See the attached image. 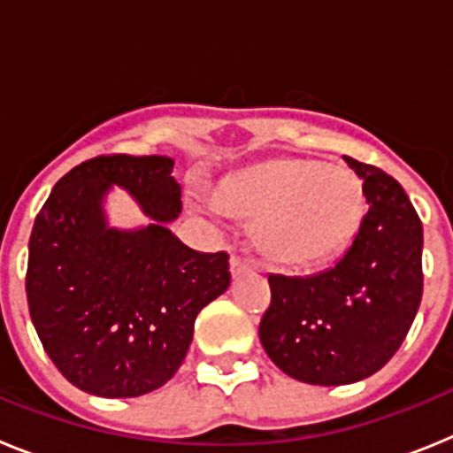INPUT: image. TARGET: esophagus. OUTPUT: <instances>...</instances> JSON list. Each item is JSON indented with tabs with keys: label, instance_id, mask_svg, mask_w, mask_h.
Listing matches in <instances>:
<instances>
[{
	"label": "esophagus",
	"instance_id": "obj_1",
	"mask_svg": "<svg viewBox=\"0 0 453 453\" xmlns=\"http://www.w3.org/2000/svg\"><path fill=\"white\" fill-rule=\"evenodd\" d=\"M254 267V263L250 261V258H242V256H231V272H234V276L242 274V272L251 270Z\"/></svg>",
	"mask_w": 453,
	"mask_h": 453
}]
</instances>
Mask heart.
<instances>
[{
  "label": "heart",
  "mask_w": 453,
  "mask_h": 453,
  "mask_svg": "<svg viewBox=\"0 0 453 453\" xmlns=\"http://www.w3.org/2000/svg\"><path fill=\"white\" fill-rule=\"evenodd\" d=\"M226 213L256 219L258 245L288 265L322 261L349 242L365 215L354 172L311 158H283L235 172L218 188Z\"/></svg>",
  "instance_id": "b5f03b06"
}]
</instances>
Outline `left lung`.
<instances>
[{"label":"left lung","mask_w":453,"mask_h":453,"mask_svg":"<svg viewBox=\"0 0 453 453\" xmlns=\"http://www.w3.org/2000/svg\"><path fill=\"white\" fill-rule=\"evenodd\" d=\"M363 179L367 213L354 242L313 276L270 274L258 326L276 367L313 386L367 379L402 347L422 302V222L390 174L345 156Z\"/></svg>","instance_id":"1"}]
</instances>
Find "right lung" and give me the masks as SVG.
<instances>
[{
	"label": "right lung",
	"mask_w": 453,
	"mask_h": 453,
	"mask_svg": "<svg viewBox=\"0 0 453 453\" xmlns=\"http://www.w3.org/2000/svg\"><path fill=\"white\" fill-rule=\"evenodd\" d=\"M167 156H97L56 183L29 238L31 322L58 372L97 397H140L181 367L195 319L231 283L229 254L186 247L167 224L181 186ZM124 187L150 214L108 227L103 197Z\"/></svg>",
	"instance_id": "right-lung-1"
}]
</instances>
